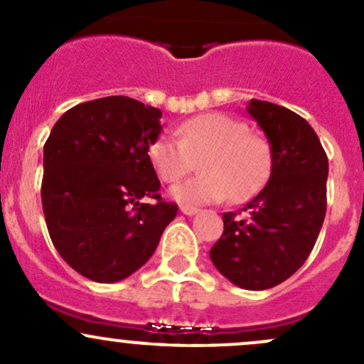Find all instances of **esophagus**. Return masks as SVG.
I'll return each instance as SVG.
<instances>
[{
	"mask_svg": "<svg viewBox=\"0 0 364 364\" xmlns=\"http://www.w3.org/2000/svg\"><path fill=\"white\" fill-rule=\"evenodd\" d=\"M181 213L186 214V216H193V214L198 213L197 208H188V205H181Z\"/></svg>",
	"mask_w": 364,
	"mask_h": 364,
	"instance_id": "obj_1",
	"label": "esophagus"
}]
</instances>
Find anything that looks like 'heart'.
I'll return each mask as SVG.
<instances>
[{
    "mask_svg": "<svg viewBox=\"0 0 364 364\" xmlns=\"http://www.w3.org/2000/svg\"><path fill=\"white\" fill-rule=\"evenodd\" d=\"M176 134L178 139L156 137L148 148V159L164 183L179 181L201 159L200 174L172 188V197L181 204H209L228 195L233 202H244L269 179L270 144L237 118L223 113L198 114L179 124Z\"/></svg>",
    "mask_w": 364,
    "mask_h": 364,
    "instance_id": "heart-1",
    "label": "heart"
}]
</instances>
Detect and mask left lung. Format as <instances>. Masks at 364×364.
<instances>
[{"label":"left lung","mask_w":364,"mask_h":364,"mask_svg":"<svg viewBox=\"0 0 364 364\" xmlns=\"http://www.w3.org/2000/svg\"><path fill=\"white\" fill-rule=\"evenodd\" d=\"M247 113L269 139L272 172L242 209L223 214V235L209 256L233 284L259 291L291 277L311 255L326 214L328 156L291 109L251 99Z\"/></svg>","instance_id":"left-lung-1"}]
</instances>
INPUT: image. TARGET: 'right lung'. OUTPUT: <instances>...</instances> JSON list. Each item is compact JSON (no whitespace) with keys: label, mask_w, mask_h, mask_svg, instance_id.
<instances>
[{"label":"right lung","mask_w":364,"mask_h":364,"mask_svg":"<svg viewBox=\"0 0 364 364\" xmlns=\"http://www.w3.org/2000/svg\"><path fill=\"white\" fill-rule=\"evenodd\" d=\"M162 112L125 95L68 109L43 146L41 204L64 262L95 282H117L155 252L178 205L160 197L148 159ZM143 196L155 205H143Z\"/></svg>","instance_id":"1"}]
</instances>
